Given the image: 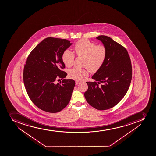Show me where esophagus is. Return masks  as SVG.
<instances>
[{"mask_svg": "<svg viewBox=\"0 0 156 156\" xmlns=\"http://www.w3.org/2000/svg\"><path fill=\"white\" fill-rule=\"evenodd\" d=\"M76 85H78V84H79L80 83V82H79V81L76 80Z\"/></svg>", "mask_w": 156, "mask_h": 156, "instance_id": "esophagus-1", "label": "esophagus"}]
</instances>
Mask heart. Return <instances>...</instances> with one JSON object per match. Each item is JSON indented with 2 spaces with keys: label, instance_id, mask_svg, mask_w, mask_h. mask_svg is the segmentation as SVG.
I'll use <instances>...</instances> for the list:
<instances>
[{
  "label": "heart",
  "instance_id": "1",
  "mask_svg": "<svg viewBox=\"0 0 156 156\" xmlns=\"http://www.w3.org/2000/svg\"><path fill=\"white\" fill-rule=\"evenodd\" d=\"M74 50L78 57H84V66L91 73H96L102 68L106 58L107 50L103 45H97L87 40H81L75 44ZM74 53L66 50L62 55V60L66 67H70L74 62ZM69 77L80 80L88 75V71L84 69L74 68L69 71Z\"/></svg>",
  "mask_w": 156,
  "mask_h": 156
}]
</instances>
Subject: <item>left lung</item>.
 I'll return each mask as SVG.
<instances>
[{
    "label": "left lung",
    "mask_w": 156,
    "mask_h": 156,
    "mask_svg": "<svg viewBox=\"0 0 156 156\" xmlns=\"http://www.w3.org/2000/svg\"><path fill=\"white\" fill-rule=\"evenodd\" d=\"M96 38L103 43L107 54L102 68L92 76L96 81L87 82L88 89L84 96L91 106L104 110L117 105L126 94L131 82L132 68L124 47L107 36Z\"/></svg>",
    "instance_id": "left-lung-1"
}]
</instances>
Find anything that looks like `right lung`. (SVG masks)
<instances>
[{
    "mask_svg": "<svg viewBox=\"0 0 156 156\" xmlns=\"http://www.w3.org/2000/svg\"><path fill=\"white\" fill-rule=\"evenodd\" d=\"M71 44L66 39L47 37L27 58L23 70L25 87L33 103L43 111L58 112L70 101L75 81L64 79L56 83V80L67 75L62 70V55Z\"/></svg>",
    "mask_w": 156,
    "mask_h": 156,
    "instance_id": "right-lung-1",
    "label": "right lung"
}]
</instances>
